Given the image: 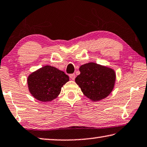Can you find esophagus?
Listing matches in <instances>:
<instances>
[{
  "mask_svg": "<svg viewBox=\"0 0 147 147\" xmlns=\"http://www.w3.org/2000/svg\"><path fill=\"white\" fill-rule=\"evenodd\" d=\"M69 77H70V78L71 80H74L75 79H76V75H75L74 74H70V75H69Z\"/></svg>",
  "mask_w": 147,
  "mask_h": 147,
  "instance_id": "1",
  "label": "esophagus"
}]
</instances>
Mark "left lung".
Returning a JSON list of instances; mask_svg holds the SVG:
<instances>
[{"instance_id": "8db88e82", "label": "left lung", "mask_w": 147, "mask_h": 147, "mask_svg": "<svg viewBox=\"0 0 147 147\" xmlns=\"http://www.w3.org/2000/svg\"><path fill=\"white\" fill-rule=\"evenodd\" d=\"M76 82L84 95L93 101H98L109 95L114 88L116 74L111 68L95 63L82 65Z\"/></svg>"}]
</instances>
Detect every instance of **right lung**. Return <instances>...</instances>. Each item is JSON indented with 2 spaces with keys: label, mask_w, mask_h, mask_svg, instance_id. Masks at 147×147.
<instances>
[{
  "label": "right lung",
  "mask_w": 147,
  "mask_h": 147,
  "mask_svg": "<svg viewBox=\"0 0 147 147\" xmlns=\"http://www.w3.org/2000/svg\"><path fill=\"white\" fill-rule=\"evenodd\" d=\"M69 81L64 71L51 66H45L32 73L27 79L30 93L41 102H50L56 98L63 86Z\"/></svg>",
  "instance_id": "1"
}]
</instances>
